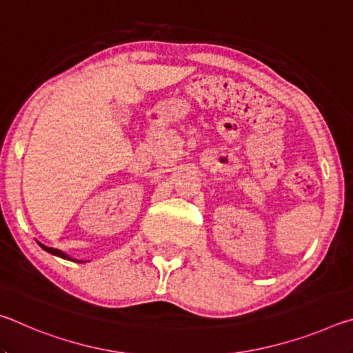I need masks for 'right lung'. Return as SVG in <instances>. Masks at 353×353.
<instances>
[{
	"label": "right lung",
	"instance_id": "obj_1",
	"mask_svg": "<svg viewBox=\"0 0 353 353\" xmlns=\"http://www.w3.org/2000/svg\"><path fill=\"white\" fill-rule=\"evenodd\" d=\"M40 244V243H39ZM41 248H43L46 252H50V254H52V255H57V256H61V259H67V260H71V261H76V263H83V261H81V260H76V259H71L70 255H67L65 252H62V250H59V249H54V248H48V246H45V244H40Z\"/></svg>",
	"mask_w": 353,
	"mask_h": 353
}]
</instances>
